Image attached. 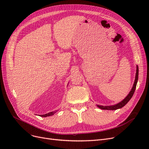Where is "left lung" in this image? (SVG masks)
<instances>
[{"mask_svg": "<svg viewBox=\"0 0 149 149\" xmlns=\"http://www.w3.org/2000/svg\"><path fill=\"white\" fill-rule=\"evenodd\" d=\"M138 66H136V75H135V81L134 83V85H133V87L130 91V92H129V94L127 95V96L125 98L123 101H121V102L118 103V104H115V105H112V106H100V105H97V107H98L99 108L103 109V110H116V109H121V107H123V106H124L126 105L129 100L131 99V98L132 97L133 95L135 92V89H136V84L138 82Z\"/></svg>", "mask_w": 149, "mask_h": 149, "instance_id": "obj_1", "label": "left lung"}]
</instances>
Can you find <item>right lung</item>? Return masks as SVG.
Here are the masks:
<instances>
[{"mask_svg": "<svg viewBox=\"0 0 149 149\" xmlns=\"http://www.w3.org/2000/svg\"><path fill=\"white\" fill-rule=\"evenodd\" d=\"M57 112V111H53V112H51L49 113H46V114H44V115H40V116L42 117H46V116H51V115H53L55 113Z\"/></svg>", "mask_w": 149, "mask_h": 149, "instance_id": "obj_1", "label": "right lung"}]
</instances>
